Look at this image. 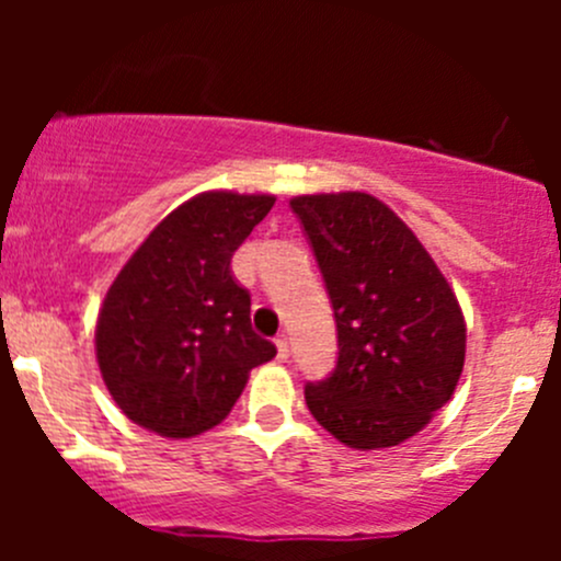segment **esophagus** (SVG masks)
I'll return each instance as SVG.
<instances>
[{
    "instance_id": "obj_1",
    "label": "esophagus",
    "mask_w": 561,
    "mask_h": 561,
    "mask_svg": "<svg viewBox=\"0 0 561 561\" xmlns=\"http://www.w3.org/2000/svg\"><path fill=\"white\" fill-rule=\"evenodd\" d=\"M274 344H276V355H279L282 360L290 358V339H287V333H279V336L274 339Z\"/></svg>"
}]
</instances>
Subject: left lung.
<instances>
[{
    "mask_svg": "<svg viewBox=\"0 0 561 561\" xmlns=\"http://www.w3.org/2000/svg\"><path fill=\"white\" fill-rule=\"evenodd\" d=\"M290 208L314 249L339 339L336 369L304 390L309 412L347 448H393L458 386L467 325L456 293L377 197L298 195Z\"/></svg>",
    "mask_w": 561,
    "mask_h": 561,
    "instance_id": "left-lung-1",
    "label": "left lung"
}]
</instances>
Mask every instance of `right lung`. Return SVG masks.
<instances>
[{
    "instance_id": "add662e5",
    "label": "right lung",
    "mask_w": 561,
    "mask_h": 561,
    "mask_svg": "<svg viewBox=\"0 0 561 561\" xmlns=\"http://www.w3.org/2000/svg\"><path fill=\"white\" fill-rule=\"evenodd\" d=\"M274 195L214 190L173 208L124 263L98 317L100 375L118 410L186 439L228 417L249 371L276 355L249 320L230 257Z\"/></svg>"
}]
</instances>
